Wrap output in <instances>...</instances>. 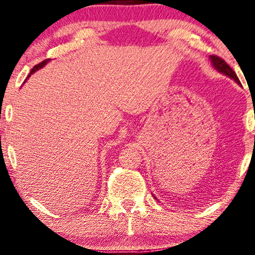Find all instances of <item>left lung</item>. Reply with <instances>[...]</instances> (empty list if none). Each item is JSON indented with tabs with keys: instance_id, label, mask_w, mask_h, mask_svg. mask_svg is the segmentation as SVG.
Here are the masks:
<instances>
[{
	"instance_id": "8db88e82",
	"label": "left lung",
	"mask_w": 255,
	"mask_h": 255,
	"mask_svg": "<svg viewBox=\"0 0 255 255\" xmlns=\"http://www.w3.org/2000/svg\"><path fill=\"white\" fill-rule=\"evenodd\" d=\"M210 59H211V63H212V66L215 67V69L218 71V72L225 74V76L230 77L231 79H233L234 81H236L237 84L240 85V80L239 78L237 77V74L234 71L231 69V67L229 66V64H227L225 60L220 58V57H217V56H210Z\"/></svg>"
}]
</instances>
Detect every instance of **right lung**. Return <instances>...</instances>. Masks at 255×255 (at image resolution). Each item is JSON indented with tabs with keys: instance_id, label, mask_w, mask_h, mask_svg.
Returning <instances> with one entry per match:
<instances>
[{
	"instance_id": "1",
	"label": "right lung",
	"mask_w": 255,
	"mask_h": 255,
	"mask_svg": "<svg viewBox=\"0 0 255 255\" xmlns=\"http://www.w3.org/2000/svg\"><path fill=\"white\" fill-rule=\"evenodd\" d=\"M49 60H50V59H45V60H43V62H42V63L37 64V65H35V66H33V69L31 70V72H30V74H29V77H30V76H31V74H32L33 72H36V71H37V70L42 69V67H43L44 65H46V63H47V62H49ZM29 77H28V78H29ZM25 80H26V79H25Z\"/></svg>"
}]
</instances>
